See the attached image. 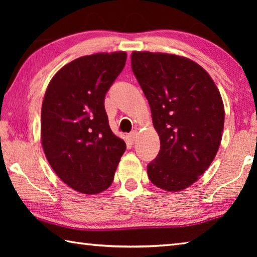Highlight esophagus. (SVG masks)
<instances>
[{
  "mask_svg": "<svg viewBox=\"0 0 257 257\" xmlns=\"http://www.w3.org/2000/svg\"><path fill=\"white\" fill-rule=\"evenodd\" d=\"M137 137H138V132H137V130H134V132H132V133L129 134V139L132 140L133 143H134L136 139H137Z\"/></svg>",
  "mask_w": 257,
  "mask_h": 257,
  "instance_id": "esophagus-1",
  "label": "esophagus"
}]
</instances>
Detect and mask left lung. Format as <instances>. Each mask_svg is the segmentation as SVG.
<instances>
[{"label": "left lung", "mask_w": 257, "mask_h": 257, "mask_svg": "<svg viewBox=\"0 0 257 257\" xmlns=\"http://www.w3.org/2000/svg\"><path fill=\"white\" fill-rule=\"evenodd\" d=\"M132 68L160 138L148 165L156 187L178 192L198 181L216 156L224 127V106L211 76L187 57L134 52Z\"/></svg>", "instance_id": "1"}]
</instances>
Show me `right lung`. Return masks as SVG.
<instances>
[{"label":"right lung","instance_id":"1","mask_svg":"<svg viewBox=\"0 0 257 257\" xmlns=\"http://www.w3.org/2000/svg\"><path fill=\"white\" fill-rule=\"evenodd\" d=\"M124 52L79 57L52 78L41 116L43 150L64 183L77 192L97 194L110 187L122 139L113 135L105 96L124 67Z\"/></svg>","mask_w":257,"mask_h":257}]
</instances>
